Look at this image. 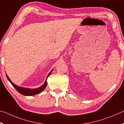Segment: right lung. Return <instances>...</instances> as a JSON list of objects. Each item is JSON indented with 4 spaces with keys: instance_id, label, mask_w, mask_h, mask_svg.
I'll use <instances>...</instances> for the list:
<instances>
[{
    "instance_id": "right-lung-1",
    "label": "right lung",
    "mask_w": 124,
    "mask_h": 124,
    "mask_svg": "<svg viewBox=\"0 0 124 124\" xmlns=\"http://www.w3.org/2000/svg\"><path fill=\"white\" fill-rule=\"evenodd\" d=\"M52 72V70L49 73V74L48 75L47 77V78H48V77L51 74V73ZM6 77H7L8 79V81H9L11 84H12V86H14V87L16 89V90L18 92V93H20V94H22L23 95H25V96H32V95H36V94H38L39 93H41L42 91H43V90L45 89L46 87L47 86V81L46 80V82L43 84V85H42V86H41L40 87H39L38 88H36V89H28V88H22V87H20V86H17L16 85H15L14 83H12L11 82V81L10 79L9 78L8 76V75L6 74Z\"/></svg>"
}]
</instances>
